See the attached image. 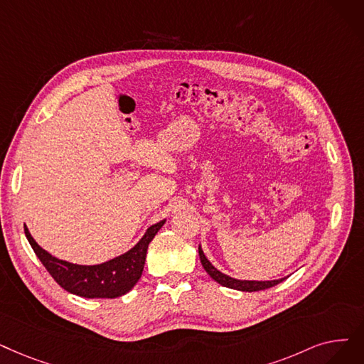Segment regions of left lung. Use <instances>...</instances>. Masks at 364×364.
I'll return each mask as SVG.
<instances>
[{
  "label": "left lung",
  "instance_id": "obj_1",
  "mask_svg": "<svg viewBox=\"0 0 364 364\" xmlns=\"http://www.w3.org/2000/svg\"><path fill=\"white\" fill-rule=\"evenodd\" d=\"M199 259H200V263L203 266V269L207 271V274L214 281L221 284V286H223V287H229V289H233V290L259 291V290H264V289H271V287L277 286V284H279L281 281L286 279V278H281V279H274V281H241V279L230 278V277H228L225 274H221L218 269H215V267L210 263V260L205 257L200 247H199Z\"/></svg>",
  "mask_w": 364,
  "mask_h": 364
}]
</instances>
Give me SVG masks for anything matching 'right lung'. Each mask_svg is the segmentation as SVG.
<instances>
[{"instance_id":"add662e5","label":"right lung","mask_w":364,"mask_h":364,"mask_svg":"<svg viewBox=\"0 0 364 364\" xmlns=\"http://www.w3.org/2000/svg\"><path fill=\"white\" fill-rule=\"evenodd\" d=\"M165 220L150 226L139 242L124 255L101 264L82 266L59 260L43 250L25 226V235L43 266L59 286L77 296L95 299H114L128 293L141 278L147 248Z\"/></svg>"}]
</instances>
